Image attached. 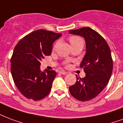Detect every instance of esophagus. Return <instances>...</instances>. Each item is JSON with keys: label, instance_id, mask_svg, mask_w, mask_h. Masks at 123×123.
I'll return each instance as SVG.
<instances>
[{"label": "esophagus", "instance_id": "1", "mask_svg": "<svg viewBox=\"0 0 123 123\" xmlns=\"http://www.w3.org/2000/svg\"><path fill=\"white\" fill-rule=\"evenodd\" d=\"M59 73L61 74H62V75H66V74H67V72H66L65 71H62H62H60Z\"/></svg>", "mask_w": 123, "mask_h": 123}]
</instances>
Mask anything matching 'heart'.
<instances>
[{"label": "heart", "mask_w": 123, "mask_h": 123, "mask_svg": "<svg viewBox=\"0 0 123 123\" xmlns=\"http://www.w3.org/2000/svg\"><path fill=\"white\" fill-rule=\"evenodd\" d=\"M70 42L72 45L76 44L79 43H83V41L81 38L77 36H71L70 37ZM66 66H68V62H66Z\"/></svg>", "instance_id": "1"}]
</instances>
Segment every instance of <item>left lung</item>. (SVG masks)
<instances>
[{"instance_id": "obj_1", "label": "left lung", "mask_w": 123, "mask_h": 123, "mask_svg": "<svg viewBox=\"0 0 123 123\" xmlns=\"http://www.w3.org/2000/svg\"><path fill=\"white\" fill-rule=\"evenodd\" d=\"M69 33L83 37L86 41V54L80 65L86 76L77 77L76 82L69 87V90L79 101H90L103 90L111 77L113 61L110 48L103 37L89 27Z\"/></svg>"}]
</instances>
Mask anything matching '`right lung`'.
<instances>
[{"label":"right lung","mask_w":123,"mask_h":123,"mask_svg":"<svg viewBox=\"0 0 123 123\" xmlns=\"http://www.w3.org/2000/svg\"><path fill=\"white\" fill-rule=\"evenodd\" d=\"M61 35L38 30L20 39L15 47L11 59V72L16 86L26 98L38 101L50 92L56 72L48 70L41 72V61L50 55L53 43Z\"/></svg>","instance_id":"obj_1"}]
</instances>
